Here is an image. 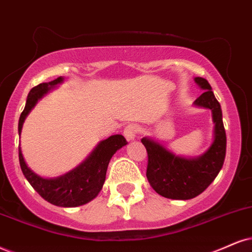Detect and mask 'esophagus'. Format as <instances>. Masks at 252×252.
I'll use <instances>...</instances> for the list:
<instances>
[{
  "label": "esophagus",
  "instance_id": "34e87169",
  "mask_svg": "<svg viewBox=\"0 0 252 252\" xmlns=\"http://www.w3.org/2000/svg\"><path fill=\"white\" fill-rule=\"evenodd\" d=\"M140 132V127H139L136 124H129V125H127L125 127V129H124V135H125V138L127 140H134L136 138V134Z\"/></svg>",
  "mask_w": 252,
  "mask_h": 252
}]
</instances>
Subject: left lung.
<instances>
[{
    "label": "left lung",
    "mask_w": 252,
    "mask_h": 252,
    "mask_svg": "<svg viewBox=\"0 0 252 252\" xmlns=\"http://www.w3.org/2000/svg\"><path fill=\"white\" fill-rule=\"evenodd\" d=\"M194 80L203 90L194 104L212 110L215 124L214 141L206 153L187 159L172 153L153 139H141L148 155L146 172L148 182L158 194L173 200H190L206 190L220 173L225 159L226 135L221 105L208 80L201 77Z\"/></svg>",
    "instance_id": "obj_1"
}]
</instances>
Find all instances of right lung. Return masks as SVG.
<instances>
[{"instance_id":"obj_1","label":"right lung","mask_w":252,"mask_h":252,"mask_svg":"<svg viewBox=\"0 0 252 252\" xmlns=\"http://www.w3.org/2000/svg\"><path fill=\"white\" fill-rule=\"evenodd\" d=\"M63 77H58L52 82L42 83L31 89L28 94L26 107L18 120V134L21 135L24 120L35 107L37 101L57 84L63 83ZM126 144V139L121 134L111 135L106 140L99 142L92 153L78 167L56 179H44L33 173L24 161L21 146H18V158L23 175L45 201L58 207H78L92 201L99 194L106 178L111 158Z\"/></svg>"}]
</instances>
